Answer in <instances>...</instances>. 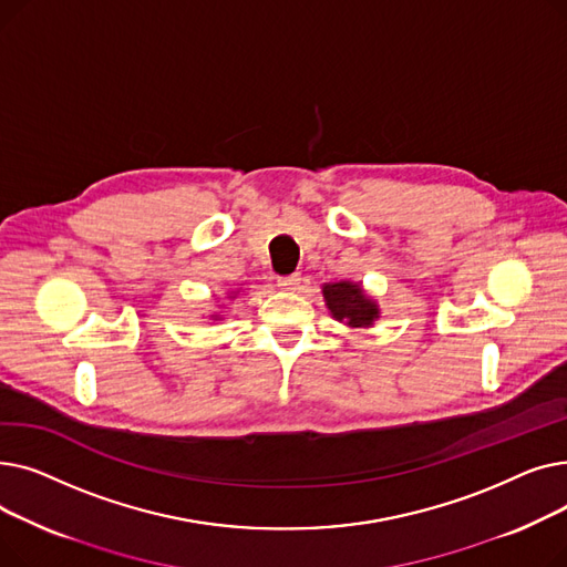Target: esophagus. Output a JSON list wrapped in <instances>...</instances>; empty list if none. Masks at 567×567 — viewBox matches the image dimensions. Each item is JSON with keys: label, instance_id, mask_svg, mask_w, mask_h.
<instances>
[{"label": "esophagus", "instance_id": "obj_1", "mask_svg": "<svg viewBox=\"0 0 567 567\" xmlns=\"http://www.w3.org/2000/svg\"><path fill=\"white\" fill-rule=\"evenodd\" d=\"M299 285H301V276H299V274H291V276L278 278V287H280V289H287V291H293Z\"/></svg>", "mask_w": 567, "mask_h": 567}]
</instances>
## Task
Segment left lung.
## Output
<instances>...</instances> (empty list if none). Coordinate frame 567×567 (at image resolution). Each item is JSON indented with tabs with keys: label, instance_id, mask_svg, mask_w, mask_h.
I'll return each instance as SVG.
<instances>
[{
	"label": "left lung",
	"instance_id": "1",
	"mask_svg": "<svg viewBox=\"0 0 567 567\" xmlns=\"http://www.w3.org/2000/svg\"><path fill=\"white\" fill-rule=\"evenodd\" d=\"M321 293L333 319L351 326V329H370L379 319L377 301L370 299L359 282H326L321 287Z\"/></svg>",
	"mask_w": 567,
	"mask_h": 567
}]
</instances>
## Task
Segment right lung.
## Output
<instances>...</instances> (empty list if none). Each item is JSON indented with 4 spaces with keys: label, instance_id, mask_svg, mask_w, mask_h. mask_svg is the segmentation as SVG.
Wrapping results in <instances>:
<instances>
[{
    "label": "right lung",
    "instance_id": "obj_1",
    "mask_svg": "<svg viewBox=\"0 0 567 567\" xmlns=\"http://www.w3.org/2000/svg\"><path fill=\"white\" fill-rule=\"evenodd\" d=\"M216 319H218V317H216Z\"/></svg>",
    "mask_w": 567,
    "mask_h": 567
}]
</instances>
